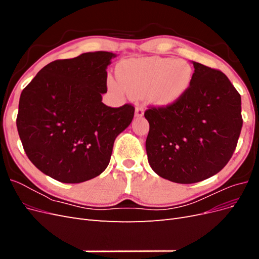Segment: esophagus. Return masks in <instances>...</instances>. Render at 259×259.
I'll return each instance as SVG.
<instances>
[{"mask_svg": "<svg viewBox=\"0 0 259 259\" xmlns=\"http://www.w3.org/2000/svg\"><path fill=\"white\" fill-rule=\"evenodd\" d=\"M144 113H145L144 107H142V106L136 107V109H135V115H136L137 117H142V116L144 115Z\"/></svg>", "mask_w": 259, "mask_h": 259, "instance_id": "obj_1", "label": "esophagus"}]
</instances>
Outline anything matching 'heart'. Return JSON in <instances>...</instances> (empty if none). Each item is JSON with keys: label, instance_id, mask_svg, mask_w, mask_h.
Masks as SVG:
<instances>
[{"label": "heart", "instance_id": "heart-1", "mask_svg": "<svg viewBox=\"0 0 259 259\" xmlns=\"http://www.w3.org/2000/svg\"><path fill=\"white\" fill-rule=\"evenodd\" d=\"M119 79L110 77L108 85L117 93L144 96L156 105H171L190 89L193 68L185 59L148 57L124 61L119 68Z\"/></svg>", "mask_w": 259, "mask_h": 259}]
</instances>
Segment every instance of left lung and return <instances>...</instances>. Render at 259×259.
Returning <instances> with one entry per match:
<instances>
[{"label":"left lung","instance_id":"8db88e82","mask_svg":"<svg viewBox=\"0 0 259 259\" xmlns=\"http://www.w3.org/2000/svg\"><path fill=\"white\" fill-rule=\"evenodd\" d=\"M190 89L176 103L149 107L148 162L162 178L194 184L221 171L242 128L241 96L221 70L192 61Z\"/></svg>","mask_w":259,"mask_h":259}]
</instances>
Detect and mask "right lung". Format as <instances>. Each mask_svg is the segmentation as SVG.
<instances>
[{
  "instance_id": "add662e5",
  "label": "right lung",
  "mask_w": 259,
  "mask_h": 259,
  "mask_svg": "<svg viewBox=\"0 0 259 259\" xmlns=\"http://www.w3.org/2000/svg\"><path fill=\"white\" fill-rule=\"evenodd\" d=\"M116 56L84 53L42 68L21 92L17 130L29 160L60 183L80 184L100 175L110 162L116 136L135 108L106 106L107 67Z\"/></svg>"
}]
</instances>
